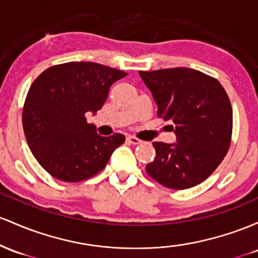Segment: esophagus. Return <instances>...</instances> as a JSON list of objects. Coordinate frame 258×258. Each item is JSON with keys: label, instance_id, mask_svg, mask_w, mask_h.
Instances as JSON below:
<instances>
[{"label": "esophagus", "instance_id": "34e87169", "mask_svg": "<svg viewBox=\"0 0 258 258\" xmlns=\"http://www.w3.org/2000/svg\"><path fill=\"white\" fill-rule=\"evenodd\" d=\"M126 141H128V143L132 144V145H140V144L144 143L143 140H140V139H138L137 137H132V135L126 138Z\"/></svg>", "mask_w": 258, "mask_h": 258}]
</instances>
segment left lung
<instances>
[{"label": "left lung", "instance_id": "1", "mask_svg": "<svg viewBox=\"0 0 258 258\" xmlns=\"http://www.w3.org/2000/svg\"><path fill=\"white\" fill-rule=\"evenodd\" d=\"M157 103V117L174 123L176 144L153 143L146 166L153 180L174 190L195 186L224 160L231 143L233 109L216 78L190 68L139 72Z\"/></svg>", "mask_w": 258, "mask_h": 258}]
</instances>
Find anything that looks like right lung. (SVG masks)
Instances as JSON below:
<instances>
[{"instance_id": "1", "label": "right lung", "mask_w": 258, "mask_h": 258, "mask_svg": "<svg viewBox=\"0 0 258 258\" xmlns=\"http://www.w3.org/2000/svg\"><path fill=\"white\" fill-rule=\"evenodd\" d=\"M125 72L92 62L52 66L34 80L23 107V129L34 157L67 183L96 175L125 141L115 133L101 137L86 113L102 108L109 86Z\"/></svg>"}]
</instances>
